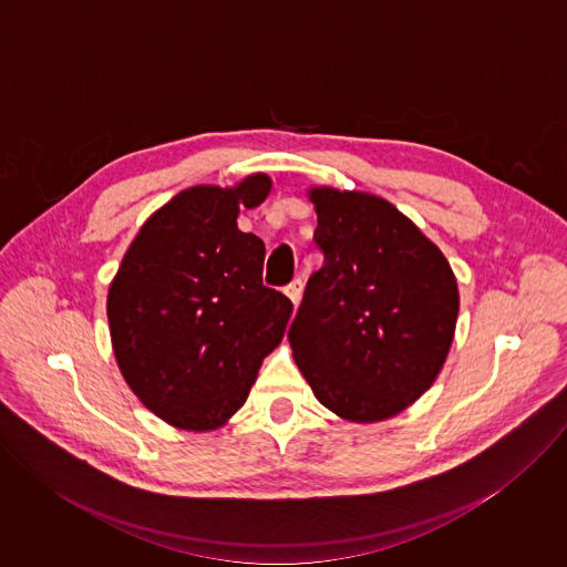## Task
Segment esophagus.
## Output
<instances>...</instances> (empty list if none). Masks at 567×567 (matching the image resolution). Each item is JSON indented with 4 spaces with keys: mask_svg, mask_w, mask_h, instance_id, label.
<instances>
[{
    "mask_svg": "<svg viewBox=\"0 0 567 567\" xmlns=\"http://www.w3.org/2000/svg\"><path fill=\"white\" fill-rule=\"evenodd\" d=\"M302 289H305L302 278H293V280L285 287V293L291 298V302H293V305H298V302H300V298H302Z\"/></svg>",
    "mask_w": 567,
    "mask_h": 567,
    "instance_id": "1",
    "label": "esophagus"
}]
</instances>
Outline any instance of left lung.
<instances>
[{"instance_id": "8db88e82", "label": "left lung", "mask_w": 567, "mask_h": 567, "mask_svg": "<svg viewBox=\"0 0 567 567\" xmlns=\"http://www.w3.org/2000/svg\"><path fill=\"white\" fill-rule=\"evenodd\" d=\"M322 267L289 328L316 399L350 422H379L420 399L449 354L460 309L442 251L374 195L313 188Z\"/></svg>"}]
</instances>
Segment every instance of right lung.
<instances>
[{"label":"right lung","mask_w":567,"mask_h":567,"mask_svg":"<svg viewBox=\"0 0 567 567\" xmlns=\"http://www.w3.org/2000/svg\"><path fill=\"white\" fill-rule=\"evenodd\" d=\"M269 190L254 175L233 190L179 193L143 224L110 287L118 368L177 429L221 426L282 341L293 305L262 282L265 241L237 228L239 206H260Z\"/></svg>","instance_id":"right-lung-1"}]
</instances>
